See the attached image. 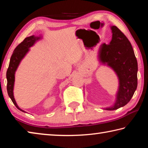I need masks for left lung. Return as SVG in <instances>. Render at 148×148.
Returning <instances> with one entry per match:
<instances>
[{
    "mask_svg": "<svg viewBox=\"0 0 148 148\" xmlns=\"http://www.w3.org/2000/svg\"><path fill=\"white\" fill-rule=\"evenodd\" d=\"M112 32L109 44H102L98 57L102 64L111 68L116 74L119 86L116 101L106 110H115L131 101L137 88L138 63L131 42L116 26L110 27Z\"/></svg>",
    "mask_w": 148,
    "mask_h": 148,
    "instance_id": "8db88e82",
    "label": "left lung"
}]
</instances>
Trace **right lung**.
I'll use <instances>...</instances> for the list:
<instances>
[{"mask_svg":"<svg viewBox=\"0 0 148 148\" xmlns=\"http://www.w3.org/2000/svg\"><path fill=\"white\" fill-rule=\"evenodd\" d=\"M42 38V36H36L34 35L27 37L25 38L24 40L17 46L16 49H14L13 54L10 61V64L8 69L6 72V78H7V91H8V96L11 99L12 101L13 102L15 106L20 111L23 112H26L22 109L20 108L17 104L16 100L14 96V87L15 82V74L18 68L20 62L22 61L27 53L30 50V47L33 46L34 44L37 41Z\"/></svg>","mask_w":148,"mask_h":148,"instance_id":"right-lung-1","label":"right lung"}]
</instances>
